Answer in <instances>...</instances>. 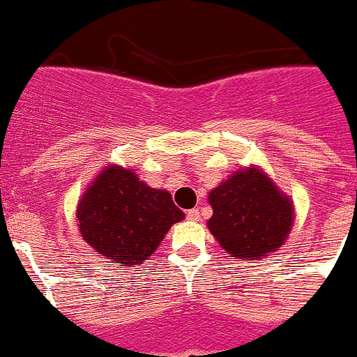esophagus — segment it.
Segmentation results:
<instances>
[{"label":"esophagus","instance_id":"esophagus-1","mask_svg":"<svg viewBox=\"0 0 357 357\" xmlns=\"http://www.w3.org/2000/svg\"><path fill=\"white\" fill-rule=\"evenodd\" d=\"M188 219L189 220H199V210L198 208L188 210Z\"/></svg>","mask_w":357,"mask_h":357}]
</instances>
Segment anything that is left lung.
<instances>
[{
	"instance_id": "8db88e82",
	"label": "left lung",
	"mask_w": 357,
	"mask_h": 357,
	"mask_svg": "<svg viewBox=\"0 0 357 357\" xmlns=\"http://www.w3.org/2000/svg\"><path fill=\"white\" fill-rule=\"evenodd\" d=\"M208 202V229L233 257L261 259L282 245L293 227L291 202L256 168L236 172Z\"/></svg>"
}]
</instances>
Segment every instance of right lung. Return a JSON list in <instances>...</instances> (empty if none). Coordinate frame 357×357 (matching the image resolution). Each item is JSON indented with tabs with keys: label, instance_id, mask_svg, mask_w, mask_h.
Instances as JSON below:
<instances>
[{
	"label": "right lung",
	"instance_id": "right-lung-1",
	"mask_svg": "<svg viewBox=\"0 0 357 357\" xmlns=\"http://www.w3.org/2000/svg\"><path fill=\"white\" fill-rule=\"evenodd\" d=\"M82 238L122 266L149 259L172 224L184 219L169 192L140 182L131 169L108 166L77 208Z\"/></svg>",
	"mask_w": 357,
	"mask_h": 357
}]
</instances>
